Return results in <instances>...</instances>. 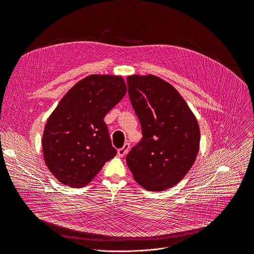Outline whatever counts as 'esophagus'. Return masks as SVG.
I'll use <instances>...</instances> for the list:
<instances>
[{
  "label": "esophagus",
  "instance_id": "1",
  "mask_svg": "<svg viewBox=\"0 0 254 254\" xmlns=\"http://www.w3.org/2000/svg\"><path fill=\"white\" fill-rule=\"evenodd\" d=\"M128 149H129V144H128V143H126V144H125L123 147L119 148V149L117 150L118 156H119V157H125L126 154L127 153Z\"/></svg>",
  "mask_w": 254,
  "mask_h": 254
}]
</instances>
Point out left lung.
Segmentation results:
<instances>
[{"label": "left lung", "instance_id": "left-lung-1", "mask_svg": "<svg viewBox=\"0 0 254 254\" xmlns=\"http://www.w3.org/2000/svg\"><path fill=\"white\" fill-rule=\"evenodd\" d=\"M127 90L142 128L127 164L134 180L148 191H164L189 172L199 150L197 119L183 96L159 76H127Z\"/></svg>", "mask_w": 254, "mask_h": 254}]
</instances>
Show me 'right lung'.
<instances>
[{
    "mask_svg": "<svg viewBox=\"0 0 254 254\" xmlns=\"http://www.w3.org/2000/svg\"><path fill=\"white\" fill-rule=\"evenodd\" d=\"M126 93L123 76L91 74L62 97L42 136L46 165L60 183L82 188L116 156L104 118Z\"/></svg>",
    "mask_w": 254,
    "mask_h": 254,
    "instance_id": "1",
    "label": "right lung"
}]
</instances>
